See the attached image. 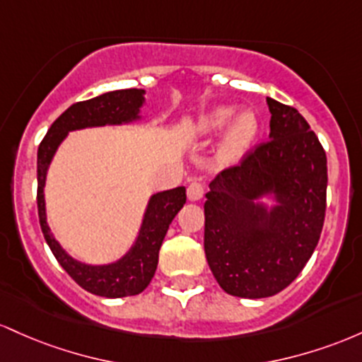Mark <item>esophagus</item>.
Segmentation results:
<instances>
[{
  "label": "esophagus",
  "instance_id": "obj_1",
  "mask_svg": "<svg viewBox=\"0 0 362 362\" xmlns=\"http://www.w3.org/2000/svg\"><path fill=\"white\" fill-rule=\"evenodd\" d=\"M203 197V185L202 182L198 181H192L188 185V198L192 202H197L200 200V198Z\"/></svg>",
  "mask_w": 362,
  "mask_h": 362
}]
</instances>
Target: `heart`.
<instances>
[{
	"instance_id": "b5f03b06",
	"label": "heart",
	"mask_w": 362,
	"mask_h": 362,
	"mask_svg": "<svg viewBox=\"0 0 362 362\" xmlns=\"http://www.w3.org/2000/svg\"><path fill=\"white\" fill-rule=\"evenodd\" d=\"M234 119V109L217 107L209 112L202 119V132L206 136H215L228 127V123ZM233 121V120H232ZM231 124V123H230ZM258 133V121L253 112H243L235 117L229 129H227L224 140L221 145V157L224 160H238L246 148L253 144Z\"/></svg>"
}]
</instances>
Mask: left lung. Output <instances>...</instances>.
<instances>
[{
	"label": "left lung",
	"mask_w": 362,
	"mask_h": 362,
	"mask_svg": "<svg viewBox=\"0 0 362 362\" xmlns=\"http://www.w3.org/2000/svg\"><path fill=\"white\" fill-rule=\"evenodd\" d=\"M270 140L210 181L205 255L227 294L269 298L301 274L327 210V153L298 109L267 97ZM274 192L270 213L256 203Z\"/></svg>",
	"instance_id": "8db88e82"
}]
</instances>
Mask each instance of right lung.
<instances>
[{
    "mask_svg": "<svg viewBox=\"0 0 362 362\" xmlns=\"http://www.w3.org/2000/svg\"><path fill=\"white\" fill-rule=\"evenodd\" d=\"M144 93L141 88H124L70 105L51 124L37 150V212L46 243L59 265L80 287L103 298L136 296L148 286L156 274L159 250L169 224L186 203V188L177 186L174 189L153 194L148 202L140 234L129 253L111 265L92 267L73 259L49 233L46 221V203H44L46 173L56 148L68 132L88 127L129 123L136 119L138 111L144 104Z\"/></svg>",
    "mask_w": 362,
    "mask_h": 362,
    "instance_id": "add662e5",
    "label": "right lung"
}]
</instances>
